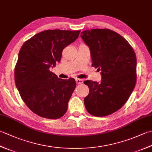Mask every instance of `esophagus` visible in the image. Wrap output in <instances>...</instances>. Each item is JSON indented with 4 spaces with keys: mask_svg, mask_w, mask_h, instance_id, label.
Here are the masks:
<instances>
[{
    "mask_svg": "<svg viewBox=\"0 0 152 152\" xmlns=\"http://www.w3.org/2000/svg\"><path fill=\"white\" fill-rule=\"evenodd\" d=\"M76 82L77 84H81V83H83V80L79 79V78H76Z\"/></svg>",
    "mask_w": 152,
    "mask_h": 152,
    "instance_id": "esophagus-1",
    "label": "esophagus"
}]
</instances>
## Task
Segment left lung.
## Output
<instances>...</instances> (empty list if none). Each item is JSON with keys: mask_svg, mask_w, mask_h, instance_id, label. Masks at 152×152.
<instances>
[{"mask_svg": "<svg viewBox=\"0 0 152 152\" xmlns=\"http://www.w3.org/2000/svg\"><path fill=\"white\" fill-rule=\"evenodd\" d=\"M88 46L91 66L101 70L98 83L86 80L89 93L84 98L86 108L96 117L110 115L127 101L137 82V57L130 44L108 28H94L81 33Z\"/></svg>", "mask_w": 152, "mask_h": 152, "instance_id": "8db88e82", "label": "left lung"}]
</instances>
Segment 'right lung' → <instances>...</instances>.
<instances>
[{
    "label": "right lung",
    "mask_w": 152,
    "mask_h": 152,
    "mask_svg": "<svg viewBox=\"0 0 152 152\" xmlns=\"http://www.w3.org/2000/svg\"><path fill=\"white\" fill-rule=\"evenodd\" d=\"M80 31L46 30L25 42L15 66V83L23 101L34 114L58 119L64 115L76 88L72 78L60 79L50 70L60 62L62 51Z\"/></svg>",
    "instance_id": "obj_1"
}]
</instances>
